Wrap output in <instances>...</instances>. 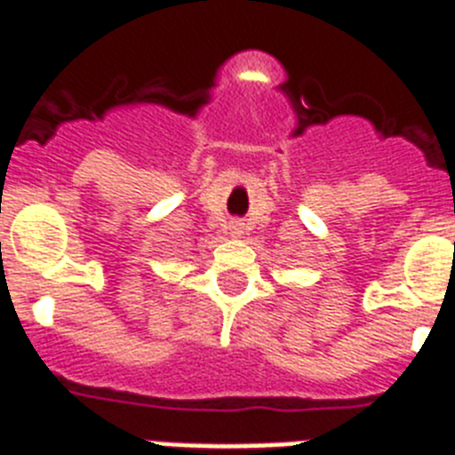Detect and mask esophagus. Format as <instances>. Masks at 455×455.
<instances>
[{
	"label": "esophagus",
	"mask_w": 455,
	"mask_h": 455,
	"mask_svg": "<svg viewBox=\"0 0 455 455\" xmlns=\"http://www.w3.org/2000/svg\"><path fill=\"white\" fill-rule=\"evenodd\" d=\"M239 230H241L239 225H232V232H235V235H239Z\"/></svg>",
	"instance_id": "esophagus-1"
}]
</instances>
